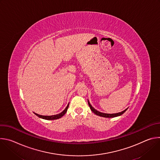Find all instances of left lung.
Returning a JSON list of instances; mask_svg holds the SVG:
<instances>
[{
    "instance_id": "8db88e82",
    "label": "left lung",
    "mask_w": 160,
    "mask_h": 160,
    "mask_svg": "<svg viewBox=\"0 0 160 160\" xmlns=\"http://www.w3.org/2000/svg\"><path fill=\"white\" fill-rule=\"evenodd\" d=\"M88 106L91 109V111H92L94 114H96V115L99 116V117H104V118H114V117H119L122 115H123V114L127 110L128 108L127 109H125L124 111H122V112H117V113H112V114H109V113H104V112H101L98 110H96L95 108H94L92 105L90 104V102L88 101Z\"/></svg>"
}]
</instances>
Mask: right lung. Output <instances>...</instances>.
<instances>
[{
  "label": "right lung",
  "instance_id": "right-lung-1",
  "mask_svg": "<svg viewBox=\"0 0 160 160\" xmlns=\"http://www.w3.org/2000/svg\"><path fill=\"white\" fill-rule=\"evenodd\" d=\"M68 106H69V103H68V104L67 105L66 108L60 113L58 114V115H51V116H44V115H38V114L37 113H35L34 112V114L35 115H37L38 117L40 118H42V119H44V120H57V119H59L60 118H61L64 115H65V113L67 112V110H68Z\"/></svg>",
  "mask_w": 160,
  "mask_h": 160
}]
</instances>
